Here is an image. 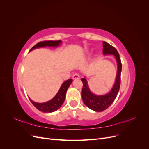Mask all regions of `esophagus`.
I'll use <instances>...</instances> for the list:
<instances>
[{"mask_svg": "<svg viewBox=\"0 0 149 149\" xmlns=\"http://www.w3.org/2000/svg\"><path fill=\"white\" fill-rule=\"evenodd\" d=\"M79 75L78 73H74L73 75V79H79Z\"/></svg>", "mask_w": 149, "mask_h": 149, "instance_id": "obj_1", "label": "esophagus"}]
</instances>
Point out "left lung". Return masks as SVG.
<instances>
[{"label": "left lung", "mask_w": 149, "mask_h": 149, "mask_svg": "<svg viewBox=\"0 0 149 149\" xmlns=\"http://www.w3.org/2000/svg\"><path fill=\"white\" fill-rule=\"evenodd\" d=\"M103 54L104 55H114L118 63V73H117L116 82L111 91L106 95L97 96L93 94L89 89L87 81L85 78H82L83 89H82V99L84 104L90 109L96 111L101 112L109 107L111 104L114 102L118 95L120 86V73L122 70V63L119 54L117 49L109 43L103 42Z\"/></svg>", "instance_id": "obj_1"}]
</instances>
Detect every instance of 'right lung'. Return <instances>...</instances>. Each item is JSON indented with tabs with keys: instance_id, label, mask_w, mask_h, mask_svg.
<instances>
[{
	"instance_id": "1",
	"label": "right lung",
	"mask_w": 149,
	"mask_h": 149,
	"mask_svg": "<svg viewBox=\"0 0 149 149\" xmlns=\"http://www.w3.org/2000/svg\"><path fill=\"white\" fill-rule=\"evenodd\" d=\"M60 40H58V41H52V40H49V41H42L36 44L35 46H33L31 48L30 51L32 49L40 48V47H58L61 43ZM73 81V79H69L66 80L62 84L58 92L56 95L54 97L52 100L49 101L47 102L44 103H38L33 101L30 99L31 102L33 104V106L38 109L39 111H42L43 112H52L56 111L57 109L61 106V105L63 103L65 97H66V93L68 88L70 86V85Z\"/></svg>"
}]
</instances>
